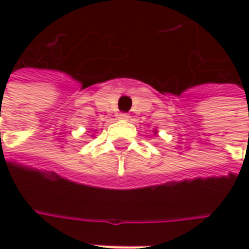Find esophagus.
Instances as JSON below:
<instances>
[{
    "label": "esophagus",
    "instance_id": "34e87169",
    "mask_svg": "<svg viewBox=\"0 0 249 249\" xmlns=\"http://www.w3.org/2000/svg\"><path fill=\"white\" fill-rule=\"evenodd\" d=\"M118 118H119L120 120H129V113H124V112H122V113H119L118 115Z\"/></svg>",
    "mask_w": 249,
    "mask_h": 249
}]
</instances>
